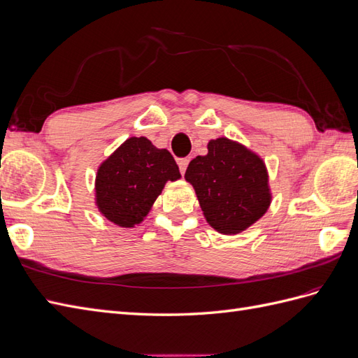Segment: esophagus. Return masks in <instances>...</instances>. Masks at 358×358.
<instances>
[{
    "mask_svg": "<svg viewBox=\"0 0 358 358\" xmlns=\"http://www.w3.org/2000/svg\"><path fill=\"white\" fill-rule=\"evenodd\" d=\"M178 164H179V170H180L182 175H185L187 167H188V164H189V159H188V158H180V159L178 161Z\"/></svg>",
    "mask_w": 358,
    "mask_h": 358,
    "instance_id": "esophagus-1",
    "label": "esophagus"
}]
</instances>
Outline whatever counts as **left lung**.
Returning <instances> with one entry per match:
<instances>
[{
    "mask_svg": "<svg viewBox=\"0 0 358 358\" xmlns=\"http://www.w3.org/2000/svg\"><path fill=\"white\" fill-rule=\"evenodd\" d=\"M185 179L196 189L206 221L222 234H237L267 212L272 194L264 161L227 137L210 140Z\"/></svg>",
    "mask_w": 358,
    "mask_h": 358,
    "instance_id": "left-lung-1",
    "label": "left lung"
}]
</instances>
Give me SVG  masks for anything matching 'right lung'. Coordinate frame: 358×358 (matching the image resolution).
I'll use <instances>...</instances> for the list:
<instances>
[{"label": "right lung", "mask_w": 358, "mask_h": 358, "mask_svg": "<svg viewBox=\"0 0 358 358\" xmlns=\"http://www.w3.org/2000/svg\"><path fill=\"white\" fill-rule=\"evenodd\" d=\"M179 178L167 149L155 148L146 137H129L96 170V208L104 218L129 229L146 218L166 182Z\"/></svg>", "instance_id": "obj_1"}]
</instances>
